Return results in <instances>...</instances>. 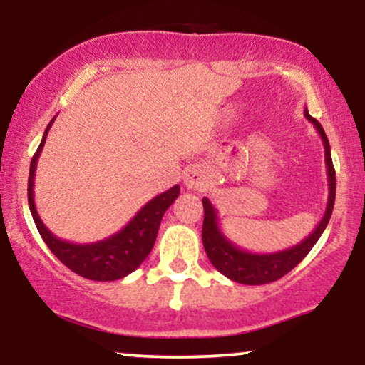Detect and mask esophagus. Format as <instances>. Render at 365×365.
<instances>
[{
	"label": "esophagus",
	"instance_id": "obj_1",
	"mask_svg": "<svg viewBox=\"0 0 365 365\" xmlns=\"http://www.w3.org/2000/svg\"><path fill=\"white\" fill-rule=\"evenodd\" d=\"M183 183H185L187 188H192V190H200L207 183L206 173L199 166H190L185 171V175H183Z\"/></svg>",
	"mask_w": 365,
	"mask_h": 365
}]
</instances>
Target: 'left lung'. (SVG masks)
I'll list each match as a JSON object with an SVG mask.
<instances>
[{
	"label": "left lung",
	"instance_id": "8db88e82",
	"mask_svg": "<svg viewBox=\"0 0 365 365\" xmlns=\"http://www.w3.org/2000/svg\"><path fill=\"white\" fill-rule=\"evenodd\" d=\"M304 116L314 125L317 133L321 135L322 144H324V159H326V171H328V204H326V211L322 215L321 221L317 223L314 232L309 237H305L300 244L288 247L284 250L269 254H257L249 252V250L240 249V247L230 242L223 235L220 225H217V211L211 204L207 197H204V225H202V244L206 249V254L211 261L212 266L230 278L232 282L242 284H264L279 279L282 276L290 273L293 267L297 266L302 259L311 252V249L319 240L322 232L329 223L331 212L334 206V195H336V175H334L333 161H331V149L328 137H326L324 130L321 123L314 120L309 115L307 108L304 110Z\"/></svg>",
	"mask_w": 365,
	"mask_h": 365
}]
</instances>
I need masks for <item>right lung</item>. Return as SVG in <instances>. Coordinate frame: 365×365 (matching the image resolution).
Here are the masks:
<instances>
[{"mask_svg":"<svg viewBox=\"0 0 365 365\" xmlns=\"http://www.w3.org/2000/svg\"><path fill=\"white\" fill-rule=\"evenodd\" d=\"M56 118V116H54ZM54 118L49 121L46 128L43 140L37 148L34 158L31 161V171H29V207L34 217V223L39 230L41 237L49 247V250L56 255L73 273L94 282H115V279L125 278V276L135 271L142 262L145 261L154 242H156L159 225H161L163 215L171 204L175 202L180 194V187L175 185L170 190L163 192L150 199L144 207L137 212L127 226L120 230L115 235L104 238V240L94 242V244H72L53 235L43 223L34 204V177L37 168V159L44 148L46 135L51 128Z\"/></svg>","mask_w":365,"mask_h":365,"instance_id":"obj_1","label":"right lung"}]
</instances>
